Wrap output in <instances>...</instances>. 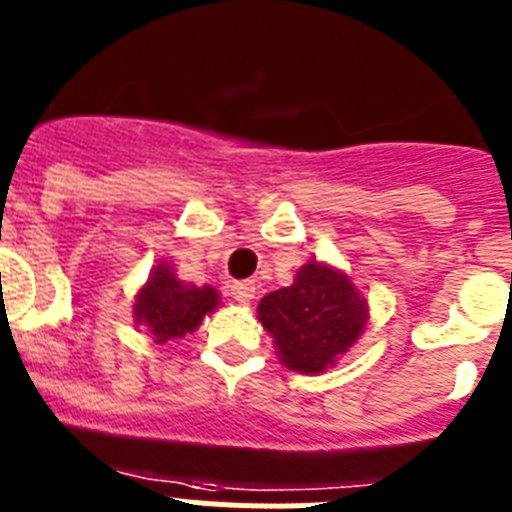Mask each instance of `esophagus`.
<instances>
[{"label":"esophagus","instance_id":"1","mask_svg":"<svg viewBox=\"0 0 512 512\" xmlns=\"http://www.w3.org/2000/svg\"><path fill=\"white\" fill-rule=\"evenodd\" d=\"M231 297L236 299L238 304H248L253 297H256V284L253 281H233L231 284Z\"/></svg>","mask_w":512,"mask_h":512}]
</instances>
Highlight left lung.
<instances>
[{
    "instance_id": "1",
    "label": "left lung",
    "mask_w": 512,
    "mask_h": 512,
    "mask_svg": "<svg viewBox=\"0 0 512 512\" xmlns=\"http://www.w3.org/2000/svg\"><path fill=\"white\" fill-rule=\"evenodd\" d=\"M259 322L274 337L281 365L304 375L325 373L353 348L370 307L348 274L325 261H307L289 287L259 302Z\"/></svg>"
}]
</instances>
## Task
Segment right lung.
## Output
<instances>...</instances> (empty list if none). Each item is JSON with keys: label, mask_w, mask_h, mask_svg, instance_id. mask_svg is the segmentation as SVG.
<instances>
[{"label": "right lung", "mask_w": 512, "mask_h": 512, "mask_svg": "<svg viewBox=\"0 0 512 512\" xmlns=\"http://www.w3.org/2000/svg\"><path fill=\"white\" fill-rule=\"evenodd\" d=\"M220 304V292L210 284L195 287L177 279L170 261H159L149 279L134 297V322L142 327L157 345L177 342L198 330L208 314Z\"/></svg>", "instance_id": "1"}]
</instances>
